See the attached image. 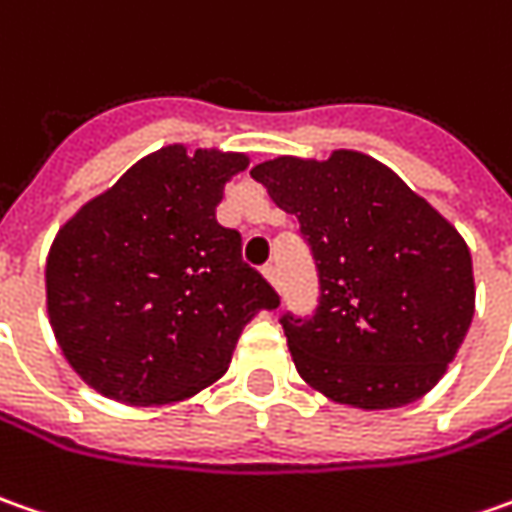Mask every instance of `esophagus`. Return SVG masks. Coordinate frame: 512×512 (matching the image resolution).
<instances>
[{"instance_id": "obj_1", "label": "esophagus", "mask_w": 512, "mask_h": 512, "mask_svg": "<svg viewBox=\"0 0 512 512\" xmlns=\"http://www.w3.org/2000/svg\"><path fill=\"white\" fill-rule=\"evenodd\" d=\"M262 273H264V279L270 281V284H273V287H279V267H276V264L270 262V264H264L262 267Z\"/></svg>"}]
</instances>
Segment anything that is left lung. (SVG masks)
I'll return each instance as SVG.
<instances>
[{"label":"left lung","mask_w":512,"mask_h":512,"mask_svg":"<svg viewBox=\"0 0 512 512\" xmlns=\"http://www.w3.org/2000/svg\"><path fill=\"white\" fill-rule=\"evenodd\" d=\"M296 214L318 267L312 315L279 321L298 375L329 400L397 408L437 386L471 327V250L392 168L360 152L250 168Z\"/></svg>","instance_id":"8db88e82"}]
</instances>
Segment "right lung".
<instances>
[{"label": "right lung", "instance_id": "add662e5", "mask_svg": "<svg viewBox=\"0 0 512 512\" xmlns=\"http://www.w3.org/2000/svg\"><path fill=\"white\" fill-rule=\"evenodd\" d=\"M245 154L166 146L143 157L58 231L47 312L70 366L95 392L163 406L225 375L242 329L279 293L216 222Z\"/></svg>", "mask_w": 512, "mask_h": 512}]
</instances>
